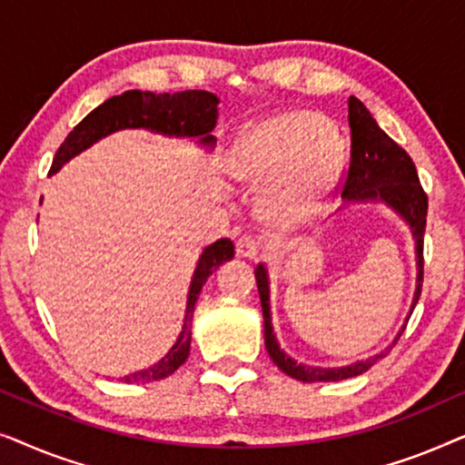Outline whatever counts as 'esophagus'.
I'll use <instances>...</instances> for the list:
<instances>
[{
  "label": "esophagus",
  "instance_id": "1",
  "mask_svg": "<svg viewBox=\"0 0 465 465\" xmlns=\"http://www.w3.org/2000/svg\"><path fill=\"white\" fill-rule=\"evenodd\" d=\"M260 239L253 237V234H243L237 241V256L241 258H256L260 253Z\"/></svg>",
  "mask_w": 465,
  "mask_h": 465
}]
</instances>
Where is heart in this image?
Returning <instances> with one entry per match:
<instances>
[{
  "instance_id": "b5f03b06",
  "label": "heart",
  "mask_w": 465,
  "mask_h": 465,
  "mask_svg": "<svg viewBox=\"0 0 465 465\" xmlns=\"http://www.w3.org/2000/svg\"><path fill=\"white\" fill-rule=\"evenodd\" d=\"M339 139L326 120L313 112H285L239 139L231 171L245 188H266L260 213L269 224L292 226L323 207L339 180Z\"/></svg>"
}]
</instances>
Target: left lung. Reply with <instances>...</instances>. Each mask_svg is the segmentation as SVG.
Instances as JSON below:
<instances>
[{
  "mask_svg": "<svg viewBox=\"0 0 465 465\" xmlns=\"http://www.w3.org/2000/svg\"><path fill=\"white\" fill-rule=\"evenodd\" d=\"M349 133H351V145H349V164L345 175L339 182L341 194L347 201L361 199H383L391 205L402 218L409 222L412 234L417 239V292L412 309L421 296L423 288V232H425V215H428V194L419 182L415 163L406 154L402 145H398L387 133L377 124L364 104L360 99L349 97L347 105ZM256 282L260 292V304H262L264 315V342L271 360L283 371L288 377L302 381V383H326V381H342L358 377L366 372L374 361L387 355V351L374 355L366 361L345 366V368H313L296 364L288 358L277 345L275 334L271 326V307H269V279H266L264 266L256 269ZM402 334V332H400ZM400 339V336H398ZM398 339L393 342H398Z\"/></svg>",
  "mask_w": 465,
  "mask_h": 465,
  "instance_id": "left-lung-1",
  "label": "left lung"
}]
</instances>
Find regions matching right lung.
I'll use <instances>...</instances> for the list:
<instances>
[{
  "mask_svg": "<svg viewBox=\"0 0 465 465\" xmlns=\"http://www.w3.org/2000/svg\"><path fill=\"white\" fill-rule=\"evenodd\" d=\"M218 97L207 91H183V93H148V91H126L118 97L107 99L105 104L80 120L74 126V131L65 137L61 148L56 150L53 158L50 173L59 171L69 158L86 150L88 145L97 139L110 135L118 129H143L167 133V135H190L201 137V142L212 143L213 137L209 133L215 126L218 116ZM234 256V245L231 239H220L213 245H209L196 264L193 283L188 292V307H186V323H183L180 339L164 358L145 371L133 372L123 377L124 383H150V381L167 379L173 374L190 353V326H193L194 304L199 301V294L205 285L207 277L218 269L222 262Z\"/></svg>",
  "mask_w": 465,
  "mask_h": 465,
  "instance_id": "right-lung-1",
  "label": "right lung"
}]
</instances>
